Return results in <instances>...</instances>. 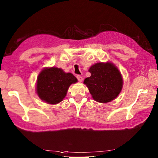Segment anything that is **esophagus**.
Wrapping results in <instances>:
<instances>
[{
	"instance_id": "obj_1",
	"label": "esophagus",
	"mask_w": 158,
	"mask_h": 158,
	"mask_svg": "<svg viewBox=\"0 0 158 158\" xmlns=\"http://www.w3.org/2000/svg\"><path fill=\"white\" fill-rule=\"evenodd\" d=\"M77 79H78L79 82H82V81H83V77H82L81 76L77 75Z\"/></svg>"
}]
</instances>
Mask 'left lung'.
<instances>
[{
    "label": "left lung",
    "instance_id": "8db88e82",
    "mask_svg": "<svg viewBox=\"0 0 158 158\" xmlns=\"http://www.w3.org/2000/svg\"><path fill=\"white\" fill-rule=\"evenodd\" d=\"M90 77L84 80L94 100L100 103L113 101L119 95L123 86L122 74L110 62L97 63L90 68Z\"/></svg>",
    "mask_w": 158,
    "mask_h": 158
}]
</instances>
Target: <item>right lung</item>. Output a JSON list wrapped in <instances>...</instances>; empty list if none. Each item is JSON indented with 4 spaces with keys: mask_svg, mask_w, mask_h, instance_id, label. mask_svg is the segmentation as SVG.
Masks as SVG:
<instances>
[{
    "mask_svg": "<svg viewBox=\"0 0 158 158\" xmlns=\"http://www.w3.org/2000/svg\"><path fill=\"white\" fill-rule=\"evenodd\" d=\"M77 82L73 74L61 68H45L37 77L36 93L42 101L56 104L64 99L70 85Z\"/></svg>",
    "mask_w": 158,
    "mask_h": 158,
    "instance_id": "right-lung-1",
    "label": "right lung"
}]
</instances>
